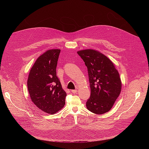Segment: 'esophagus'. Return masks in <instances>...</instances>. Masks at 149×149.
Returning <instances> with one entry per match:
<instances>
[{"mask_svg": "<svg viewBox=\"0 0 149 149\" xmlns=\"http://www.w3.org/2000/svg\"><path fill=\"white\" fill-rule=\"evenodd\" d=\"M71 92H72V93H74V94H75V93H77V90H71Z\"/></svg>", "mask_w": 149, "mask_h": 149, "instance_id": "1", "label": "esophagus"}]
</instances>
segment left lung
<instances>
[{
	"label": "left lung",
	"mask_w": 149,
	"mask_h": 149,
	"mask_svg": "<svg viewBox=\"0 0 149 149\" xmlns=\"http://www.w3.org/2000/svg\"><path fill=\"white\" fill-rule=\"evenodd\" d=\"M88 69L91 96L86 102L87 109L97 114L109 111L119 96L122 84L113 62L94 49L77 52Z\"/></svg>",
	"instance_id": "obj_1"
}]
</instances>
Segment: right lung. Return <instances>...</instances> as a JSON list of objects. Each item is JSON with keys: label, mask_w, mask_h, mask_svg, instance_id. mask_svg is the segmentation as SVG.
Instances as JSON below:
<instances>
[{"label": "right lung", "mask_w": 149, "mask_h": 149, "mask_svg": "<svg viewBox=\"0 0 149 149\" xmlns=\"http://www.w3.org/2000/svg\"><path fill=\"white\" fill-rule=\"evenodd\" d=\"M60 52L59 49H49L39 56L29 72L27 82L32 101L50 114L59 111L65 104L67 93L56 72Z\"/></svg>", "instance_id": "right-lung-1"}]
</instances>
